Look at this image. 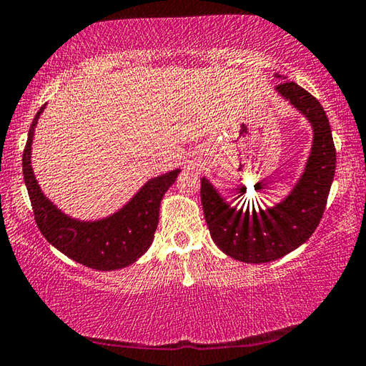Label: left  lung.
<instances>
[{"instance_id":"8db88e82","label":"left lung","mask_w":366,"mask_h":366,"mask_svg":"<svg viewBox=\"0 0 366 366\" xmlns=\"http://www.w3.org/2000/svg\"><path fill=\"white\" fill-rule=\"evenodd\" d=\"M275 91L313 128L310 157L289 196L272 207L243 211L230 206L207 178H201V202L214 243L227 256L249 264L279 259L313 235L326 209L335 173L332 133L320 102L290 81L279 84Z\"/></svg>"}]
</instances>
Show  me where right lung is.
<instances>
[{
	"instance_id": "obj_1",
	"label": "right lung",
	"mask_w": 366,
	"mask_h": 366,
	"mask_svg": "<svg viewBox=\"0 0 366 366\" xmlns=\"http://www.w3.org/2000/svg\"><path fill=\"white\" fill-rule=\"evenodd\" d=\"M45 105L37 112L22 154V172L31 197L35 222L41 235L71 259L97 271H117L128 267L152 244L159 224L160 201L178 177L172 170L155 177L115 214L100 220H77L61 212L40 189L35 179L31 154L37 122Z\"/></svg>"
}]
</instances>
